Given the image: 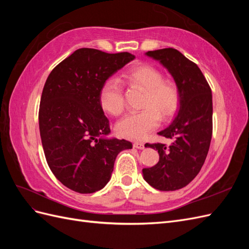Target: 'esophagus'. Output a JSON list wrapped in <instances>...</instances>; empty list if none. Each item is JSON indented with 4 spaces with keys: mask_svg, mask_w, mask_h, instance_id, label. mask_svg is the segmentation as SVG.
Instances as JSON below:
<instances>
[{
    "mask_svg": "<svg viewBox=\"0 0 249 249\" xmlns=\"http://www.w3.org/2000/svg\"><path fill=\"white\" fill-rule=\"evenodd\" d=\"M134 147L135 148H138V149H143L144 148V143H142V142H134Z\"/></svg>",
    "mask_w": 249,
    "mask_h": 249,
    "instance_id": "1",
    "label": "esophagus"
}]
</instances>
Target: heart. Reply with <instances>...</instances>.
<instances>
[{"mask_svg": "<svg viewBox=\"0 0 249 249\" xmlns=\"http://www.w3.org/2000/svg\"><path fill=\"white\" fill-rule=\"evenodd\" d=\"M131 86L144 90L141 111H133L120 119L116 132L132 139H142L160 124V116L168 118L177 112L180 93L175 82L164 80V74L152 65L143 64L125 73ZM100 104L104 111L118 116L124 109V89L118 79L109 78L100 90Z\"/></svg>", "mask_w": 249, "mask_h": 249, "instance_id": "heart-1", "label": "heart"}]
</instances>
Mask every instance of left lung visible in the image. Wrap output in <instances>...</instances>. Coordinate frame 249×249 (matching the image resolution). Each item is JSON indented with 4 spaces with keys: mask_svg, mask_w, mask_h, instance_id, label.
I'll return each mask as SVG.
<instances>
[{
    "mask_svg": "<svg viewBox=\"0 0 249 249\" xmlns=\"http://www.w3.org/2000/svg\"><path fill=\"white\" fill-rule=\"evenodd\" d=\"M145 55L169 71L180 101L173 122L158 133L172 139L171 144H145L157 149L160 158L155 166L142 169L143 178L160 191H175L189 184L205 163L213 132L212 91L199 67L178 50L148 51Z\"/></svg>",
    "mask_w": 249,
    "mask_h": 249,
    "instance_id": "8db88e82",
    "label": "left lung"
}]
</instances>
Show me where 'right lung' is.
Here are the masks:
<instances>
[{
	"label": "right lung",
	"mask_w": 249,
	"mask_h": 249,
	"mask_svg": "<svg viewBox=\"0 0 249 249\" xmlns=\"http://www.w3.org/2000/svg\"><path fill=\"white\" fill-rule=\"evenodd\" d=\"M127 52L74 51L51 71L39 107V131L49 167L69 189L93 193L107 185L117 155L132 148L108 138L109 120L100 104L104 82L131 62Z\"/></svg>",
	"instance_id": "right-lung-1"
}]
</instances>
